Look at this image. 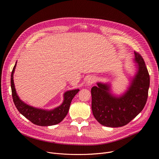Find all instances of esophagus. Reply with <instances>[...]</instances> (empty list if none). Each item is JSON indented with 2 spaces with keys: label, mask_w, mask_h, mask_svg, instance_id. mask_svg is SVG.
Returning a JSON list of instances; mask_svg holds the SVG:
<instances>
[{
  "label": "esophagus",
  "mask_w": 159,
  "mask_h": 159,
  "mask_svg": "<svg viewBox=\"0 0 159 159\" xmlns=\"http://www.w3.org/2000/svg\"><path fill=\"white\" fill-rule=\"evenodd\" d=\"M95 82V78L93 77H91L88 79L87 82H86V84L87 85H91L94 84V82Z\"/></svg>",
  "instance_id": "obj_1"
}]
</instances>
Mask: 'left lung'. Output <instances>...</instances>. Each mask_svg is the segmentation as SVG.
<instances>
[{
  "mask_svg": "<svg viewBox=\"0 0 159 159\" xmlns=\"http://www.w3.org/2000/svg\"><path fill=\"white\" fill-rule=\"evenodd\" d=\"M138 71L127 92L116 98L111 95L110 86L97 83L91 92V109L95 119L103 126L116 128L125 126L142 111L146 103L149 75L141 55L134 51Z\"/></svg>",
  "mask_w": 159,
  "mask_h": 159,
  "instance_id": "obj_1",
  "label": "left lung"
}]
</instances>
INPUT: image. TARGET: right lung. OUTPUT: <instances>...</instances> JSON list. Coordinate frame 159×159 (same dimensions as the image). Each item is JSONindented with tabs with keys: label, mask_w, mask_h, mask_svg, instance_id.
<instances>
[{
	"label": "right lung",
	"mask_w": 159,
	"mask_h": 159,
	"mask_svg": "<svg viewBox=\"0 0 159 159\" xmlns=\"http://www.w3.org/2000/svg\"><path fill=\"white\" fill-rule=\"evenodd\" d=\"M15 66L16 64L13 67L11 75V88L13 101L16 109L26 119L38 126H53L61 122L68 114L72 99L79 92V89H77L66 91L64 93L63 103L53 110H43L30 106L20 101L16 95L13 82V73Z\"/></svg>",
	"instance_id": "add662e5"
}]
</instances>
